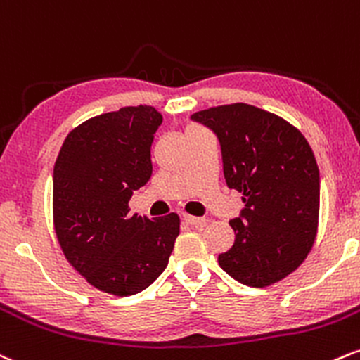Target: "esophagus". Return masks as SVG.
Returning a JSON list of instances; mask_svg holds the SVG:
<instances>
[{
  "label": "esophagus",
  "instance_id": "esophagus-1",
  "mask_svg": "<svg viewBox=\"0 0 360 360\" xmlns=\"http://www.w3.org/2000/svg\"><path fill=\"white\" fill-rule=\"evenodd\" d=\"M184 221L192 227H202L205 224L204 217H193V215H184Z\"/></svg>",
  "mask_w": 360,
  "mask_h": 360
}]
</instances>
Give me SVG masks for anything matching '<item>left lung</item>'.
Instances as JSON below:
<instances>
[{"label":"left lung","instance_id":"8db88e82","mask_svg":"<svg viewBox=\"0 0 360 360\" xmlns=\"http://www.w3.org/2000/svg\"><path fill=\"white\" fill-rule=\"evenodd\" d=\"M190 120L217 136L227 187L244 195L229 222L234 246L219 255V264L248 286L283 280L316 236L320 173L310 145L285 120L249 104L205 109Z\"/></svg>","mask_w":360,"mask_h":360}]
</instances>
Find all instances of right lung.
Returning a JSON list of instances; mask_svg holds the SVG:
<instances>
[{"mask_svg": "<svg viewBox=\"0 0 360 360\" xmlns=\"http://www.w3.org/2000/svg\"><path fill=\"white\" fill-rule=\"evenodd\" d=\"M163 117L150 105L87 120L65 138L53 167L55 234L69 263L105 293L129 297L167 268L180 219L129 215L150 180L151 143Z\"/></svg>", "mask_w": 360, "mask_h": 360, "instance_id": "right-lung-1", "label": "right lung"}]
</instances>
